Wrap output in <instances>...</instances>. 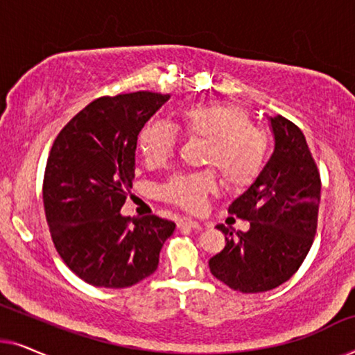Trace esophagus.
<instances>
[{
  "instance_id": "1",
  "label": "esophagus",
  "mask_w": 355,
  "mask_h": 355,
  "mask_svg": "<svg viewBox=\"0 0 355 355\" xmlns=\"http://www.w3.org/2000/svg\"><path fill=\"white\" fill-rule=\"evenodd\" d=\"M178 227H181V230H184V227H187V230H202L203 226L200 223L191 220V218H181V220L178 221Z\"/></svg>"
}]
</instances>
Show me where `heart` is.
Here are the masks:
<instances>
[{"label": "heart", "instance_id": "1", "mask_svg": "<svg viewBox=\"0 0 355 355\" xmlns=\"http://www.w3.org/2000/svg\"><path fill=\"white\" fill-rule=\"evenodd\" d=\"M179 124L187 135L208 142L205 162L215 164L227 187H247L259 178L266 159V139L252 125L250 116L242 106L192 105L179 111ZM137 145L145 162L162 166L176 152L178 134L163 123H148L140 129ZM215 189L213 171L179 174L163 187V196L186 210L196 211Z\"/></svg>", "mask_w": 355, "mask_h": 355}]
</instances>
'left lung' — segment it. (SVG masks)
<instances>
[{"instance_id":"obj_1","label":"left lung","mask_w":355,"mask_h":355,"mask_svg":"<svg viewBox=\"0 0 355 355\" xmlns=\"http://www.w3.org/2000/svg\"><path fill=\"white\" fill-rule=\"evenodd\" d=\"M275 148L259 178L230 205L250 221L242 232L216 227L226 245L208 261L211 275L239 293H265L286 283L312 247L322 182L302 130L268 116Z\"/></svg>"}]
</instances>
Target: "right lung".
I'll use <instances>...</instances> for the list:
<instances>
[{"instance_id":"right-lung-1","label":"right lung","mask_w":355,"mask_h":355,"mask_svg":"<svg viewBox=\"0 0 355 355\" xmlns=\"http://www.w3.org/2000/svg\"><path fill=\"white\" fill-rule=\"evenodd\" d=\"M169 95L135 92L101 96L58 135L43 181V205L64 263L96 288H129L155 273L173 221L121 215L135 176L144 124Z\"/></svg>"}]
</instances>
